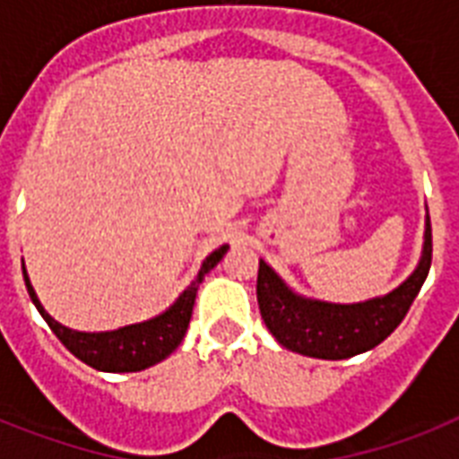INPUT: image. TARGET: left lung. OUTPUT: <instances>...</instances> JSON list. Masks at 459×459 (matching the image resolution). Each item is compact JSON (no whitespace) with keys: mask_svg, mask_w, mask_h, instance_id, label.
<instances>
[{"mask_svg":"<svg viewBox=\"0 0 459 459\" xmlns=\"http://www.w3.org/2000/svg\"><path fill=\"white\" fill-rule=\"evenodd\" d=\"M431 269V219L427 212L424 250L417 269L381 298L335 305L302 298L259 259L257 302L262 319L283 348L316 359H348L377 348L398 328Z\"/></svg>","mask_w":459,"mask_h":459,"instance_id":"8db88e82","label":"left lung"}]
</instances>
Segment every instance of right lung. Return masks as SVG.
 <instances>
[{"label": "right lung", "mask_w": 459, "mask_h": 459, "mask_svg": "<svg viewBox=\"0 0 459 459\" xmlns=\"http://www.w3.org/2000/svg\"><path fill=\"white\" fill-rule=\"evenodd\" d=\"M229 252V245H221L219 250H214L204 262H202L200 272L195 276L190 286L178 295V300L173 302L166 312H161L154 319L140 321V324H131V326L117 328V331H100V333H85V331H74V328L64 326L56 319H52L45 312L42 302L35 295V288L30 286L28 272L23 264V279L28 295H30L32 305L38 307V312L42 314V319L49 324L54 335L59 338L68 348V352H74L81 362L90 364L92 369L100 371H143L152 364L161 362L171 355L173 350L178 348L183 335L187 331L190 316H193V305L197 288H200L204 273L214 269L221 257Z\"/></svg>", "instance_id": "add662e5"}]
</instances>
